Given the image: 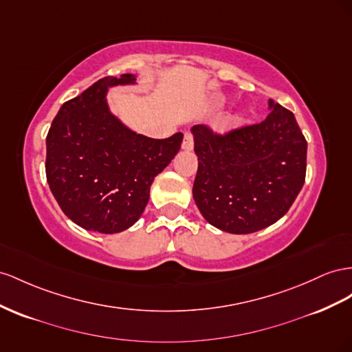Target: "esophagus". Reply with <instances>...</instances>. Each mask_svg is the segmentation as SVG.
Returning <instances> with one entry per match:
<instances>
[{"label":"esophagus","instance_id":"1","mask_svg":"<svg viewBox=\"0 0 352 352\" xmlns=\"http://www.w3.org/2000/svg\"><path fill=\"white\" fill-rule=\"evenodd\" d=\"M194 148V136L191 133H185L184 142H182V149L185 151H191Z\"/></svg>","mask_w":352,"mask_h":352}]
</instances>
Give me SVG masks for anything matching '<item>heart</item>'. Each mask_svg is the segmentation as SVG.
Listing matches in <instances>:
<instances>
[{
  "label": "heart",
  "mask_w": 352,
  "mask_h": 352,
  "mask_svg": "<svg viewBox=\"0 0 352 352\" xmlns=\"http://www.w3.org/2000/svg\"><path fill=\"white\" fill-rule=\"evenodd\" d=\"M235 121H241V118H235Z\"/></svg>",
  "instance_id": "1"
}]
</instances>
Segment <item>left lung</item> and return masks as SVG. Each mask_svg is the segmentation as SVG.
I'll list each match as a JSON object with an SVG mask.
<instances>
[{"mask_svg":"<svg viewBox=\"0 0 352 352\" xmlns=\"http://www.w3.org/2000/svg\"><path fill=\"white\" fill-rule=\"evenodd\" d=\"M258 124L223 135L192 127L198 170L192 195L204 219L225 232L250 234L289 212L305 182L307 140L293 112L270 100Z\"/></svg>","mask_w":352,"mask_h":352,"instance_id":"8db88e82","label":"left lung"}]
</instances>
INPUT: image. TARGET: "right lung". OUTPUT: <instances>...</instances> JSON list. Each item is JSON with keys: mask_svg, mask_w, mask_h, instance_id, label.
Listing matches in <instances>:
<instances>
[{"mask_svg": "<svg viewBox=\"0 0 352 352\" xmlns=\"http://www.w3.org/2000/svg\"><path fill=\"white\" fill-rule=\"evenodd\" d=\"M135 81L131 74L96 81L63 103L47 135V182L62 212L84 230L116 234L135 223L154 177L182 144V133L146 138L112 116L108 89Z\"/></svg>", "mask_w": 352, "mask_h": 352, "instance_id": "obj_1", "label": "right lung"}]
</instances>
